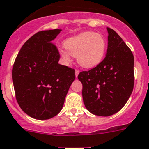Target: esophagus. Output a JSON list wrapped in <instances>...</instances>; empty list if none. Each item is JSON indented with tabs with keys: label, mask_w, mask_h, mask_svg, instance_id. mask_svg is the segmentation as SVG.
Returning <instances> with one entry per match:
<instances>
[{
	"label": "esophagus",
	"mask_w": 149,
	"mask_h": 149,
	"mask_svg": "<svg viewBox=\"0 0 149 149\" xmlns=\"http://www.w3.org/2000/svg\"><path fill=\"white\" fill-rule=\"evenodd\" d=\"M75 73H76V77L77 78L79 73V70H76V72H75Z\"/></svg>",
	"instance_id": "esophagus-1"
}]
</instances>
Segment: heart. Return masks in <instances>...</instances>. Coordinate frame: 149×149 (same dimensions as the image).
Wrapping results in <instances>:
<instances>
[{"label":"heart","instance_id":"1","mask_svg":"<svg viewBox=\"0 0 149 149\" xmlns=\"http://www.w3.org/2000/svg\"><path fill=\"white\" fill-rule=\"evenodd\" d=\"M67 50H60L65 61H70V55L77 57L79 64L84 68L95 67L103 59L107 42L103 36L93 32H85L68 38L64 42Z\"/></svg>","mask_w":149,"mask_h":149}]
</instances>
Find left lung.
I'll return each mask as SVG.
<instances>
[{"mask_svg": "<svg viewBox=\"0 0 149 149\" xmlns=\"http://www.w3.org/2000/svg\"><path fill=\"white\" fill-rule=\"evenodd\" d=\"M107 49L95 67L79 73L83 102L90 113L111 116L122 109L134 86V57L120 36L107 28Z\"/></svg>", "mask_w": 149, "mask_h": 149, "instance_id": "obj_1", "label": "left lung"}]
</instances>
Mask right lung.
<instances>
[{
	"instance_id": "right-lung-1",
	"label": "right lung",
	"mask_w": 149,
	"mask_h": 149,
	"mask_svg": "<svg viewBox=\"0 0 149 149\" xmlns=\"http://www.w3.org/2000/svg\"><path fill=\"white\" fill-rule=\"evenodd\" d=\"M61 29L41 31L29 38L13 63L12 79L21 109L32 118L47 120L59 113L75 80V70L58 63L52 42Z\"/></svg>"
}]
</instances>
